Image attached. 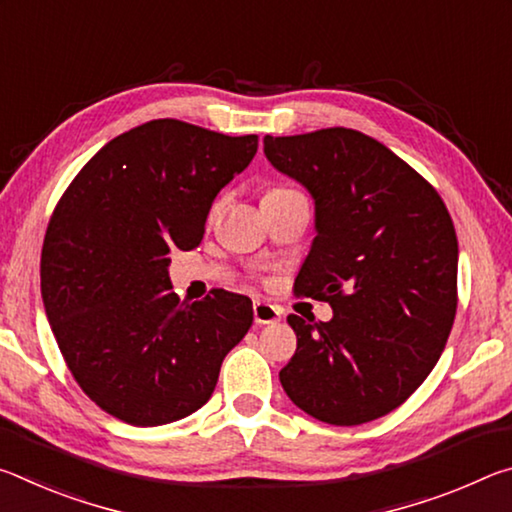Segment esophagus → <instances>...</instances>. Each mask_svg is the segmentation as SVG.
<instances>
[{
    "label": "esophagus",
    "mask_w": 512,
    "mask_h": 512,
    "mask_svg": "<svg viewBox=\"0 0 512 512\" xmlns=\"http://www.w3.org/2000/svg\"><path fill=\"white\" fill-rule=\"evenodd\" d=\"M280 314H282L280 307H275L266 300H257L253 305V316L257 325H271L275 320H280Z\"/></svg>",
    "instance_id": "1"
}]
</instances>
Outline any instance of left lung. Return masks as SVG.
I'll return each instance as SVG.
<instances>
[{"label":"left lung","instance_id":"obj_1","mask_svg":"<svg viewBox=\"0 0 512 512\" xmlns=\"http://www.w3.org/2000/svg\"><path fill=\"white\" fill-rule=\"evenodd\" d=\"M264 153L316 201L318 235L293 293L334 309L329 323L289 316L298 348L282 388L320 422L377 420L427 379L452 332V216L418 171L352 128L266 135Z\"/></svg>","mask_w":512,"mask_h":512}]
</instances>
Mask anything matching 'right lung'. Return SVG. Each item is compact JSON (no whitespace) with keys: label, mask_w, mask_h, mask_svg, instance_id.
Returning <instances> with one entry per match:
<instances>
[{"label":"right lung","mask_w":512,"mask_h":512,"mask_svg":"<svg viewBox=\"0 0 512 512\" xmlns=\"http://www.w3.org/2000/svg\"><path fill=\"white\" fill-rule=\"evenodd\" d=\"M257 153L180 119L110 140L51 214L40 287L60 354L90 400L133 427L187 418L210 400L221 363L253 325V302L171 291V253L205 235L216 194Z\"/></svg>","instance_id":"obj_1"}]
</instances>
